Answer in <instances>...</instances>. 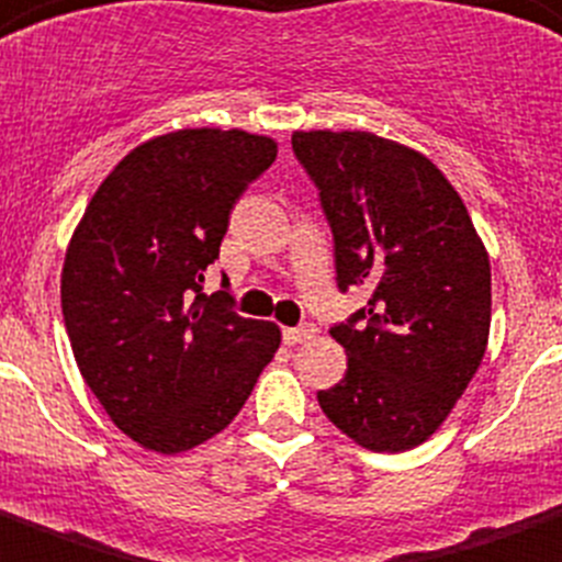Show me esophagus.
<instances>
[{"mask_svg":"<svg viewBox=\"0 0 562 562\" xmlns=\"http://www.w3.org/2000/svg\"><path fill=\"white\" fill-rule=\"evenodd\" d=\"M314 335H317V328L314 326H296V328H285V331H282V340H285L289 346H296V344H308Z\"/></svg>","mask_w":562,"mask_h":562,"instance_id":"obj_1","label":"esophagus"}]
</instances>
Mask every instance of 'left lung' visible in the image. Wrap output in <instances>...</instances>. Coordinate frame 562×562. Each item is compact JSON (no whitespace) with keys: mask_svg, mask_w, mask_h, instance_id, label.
<instances>
[{"mask_svg":"<svg viewBox=\"0 0 562 562\" xmlns=\"http://www.w3.org/2000/svg\"><path fill=\"white\" fill-rule=\"evenodd\" d=\"M294 155L321 190L337 285L367 308L331 328L349 369L317 392L355 445L404 453L439 430L491 335V259L462 195L436 164L372 132L308 130Z\"/></svg>","mask_w":562,"mask_h":562,"instance_id":"obj_1","label":"left lung"}]
</instances>
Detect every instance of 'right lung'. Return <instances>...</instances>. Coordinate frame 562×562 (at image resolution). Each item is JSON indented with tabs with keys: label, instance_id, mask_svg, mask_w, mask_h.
Instances as JSON below:
<instances>
[{
	"label": "right lung",
	"instance_id": "obj_1",
	"mask_svg": "<svg viewBox=\"0 0 562 562\" xmlns=\"http://www.w3.org/2000/svg\"><path fill=\"white\" fill-rule=\"evenodd\" d=\"M277 158L245 130H178L123 155L66 248L59 300L77 369L135 445L176 456L234 422L280 326L204 296L227 218Z\"/></svg>",
	"mask_w": 562,
	"mask_h": 562
}]
</instances>
